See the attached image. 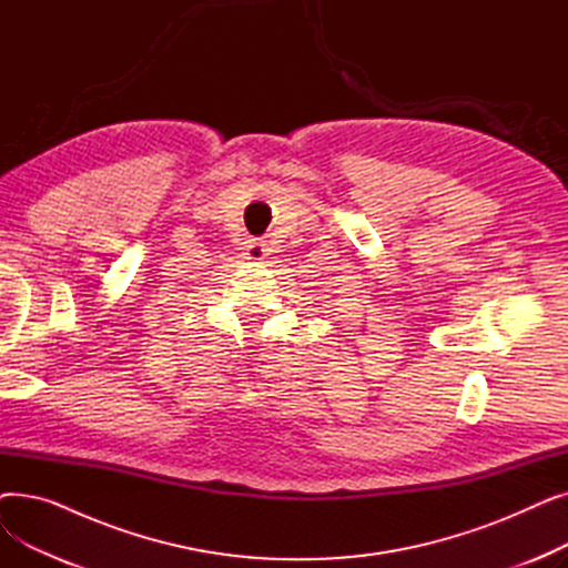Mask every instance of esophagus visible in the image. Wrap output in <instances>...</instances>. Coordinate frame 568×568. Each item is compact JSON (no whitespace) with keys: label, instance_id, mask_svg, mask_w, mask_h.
<instances>
[{"label":"esophagus","instance_id":"obj_1","mask_svg":"<svg viewBox=\"0 0 568 568\" xmlns=\"http://www.w3.org/2000/svg\"><path fill=\"white\" fill-rule=\"evenodd\" d=\"M244 257L246 260H264L268 255V244L262 242V239H248L246 246L242 248Z\"/></svg>","mask_w":568,"mask_h":568}]
</instances>
